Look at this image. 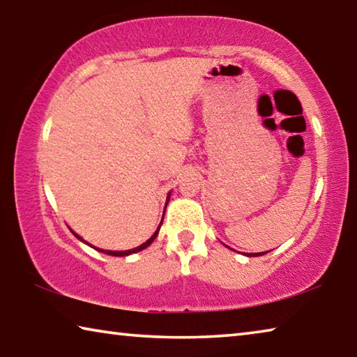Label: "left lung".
<instances>
[{"label":"left lung","mask_w":357,"mask_h":357,"mask_svg":"<svg viewBox=\"0 0 357 357\" xmlns=\"http://www.w3.org/2000/svg\"><path fill=\"white\" fill-rule=\"evenodd\" d=\"M271 252V250H269ZM264 253H268V252H263V253H250L249 257H259V255H264Z\"/></svg>","instance_id":"left-lung-1"}]
</instances>
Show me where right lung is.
<instances>
[{
	"label": "right lung",
	"mask_w": 357,
	"mask_h": 357,
	"mask_svg": "<svg viewBox=\"0 0 357 357\" xmlns=\"http://www.w3.org/2000/svg\"><path fill=\"white\" fill-rule=\"evenodd\" d=\"M168 198H170V195H168ZM168 203V202H167ZM162 220H164V219H162ZM160 225H162V222H160ZM160 225H159V228H160ZM159 228H157L155 229V233L153 234V236H151L148 241H146V243H143L142 245H138V247H135V249H132V250H124V252H113V250H102V249H96V247H94V249L96 250H99V252H104V253H107V255H114V257H126V255H130V253H135V252H140V250H143V249H146V247L151 244V243H153V241L155 239V236H157V233H159ZM75 236H77V234H75ZM78 239H82L80 236H77ZM83 241V239H82Z\"/></svg>",
	"instance_id": "add662e5"
}]
</instances>
